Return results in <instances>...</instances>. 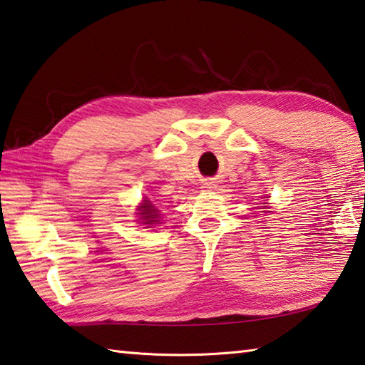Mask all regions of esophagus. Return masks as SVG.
I'll use <instances>...</instances> for the list:
<instances>
[{"instance_id": "34e87169", "label": "esophagus", "mask_w": 365, "mask_h": 365, "mask_svg": "<svg viewBox=\"0 0 365 365\" xmlns=\"http://www.w3.org/2000/svg\"><path fill=\"white\" fill-rule=\"evenodd\" d=\"M202 187H203V189H213L215 184H213L212 181H205V182L202 184Z\"/></svg>"}]
</instances>
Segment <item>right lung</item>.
Returning <instances> with one entry per match:
<instances>
[{
	"label": "right lung",
	"mask_w": 365,
	"mask_h": 365,
	"mask_svg": "<svg viewBox=\"0 0 365 365\" xmlns=\"http://www.w3.org/2000/svg\"><path fill=\"white\" fill-rule=\"evenodd\" d=\"M145 203L143 207L139 208V215L143 216V218L140 220H144L145 221V225H152V222H155V221H158L157 218H158V210L152 205V203L149 202V200H144Z\"/></svg>",
	"instance_id": "obj_1"
}]
</instances>
